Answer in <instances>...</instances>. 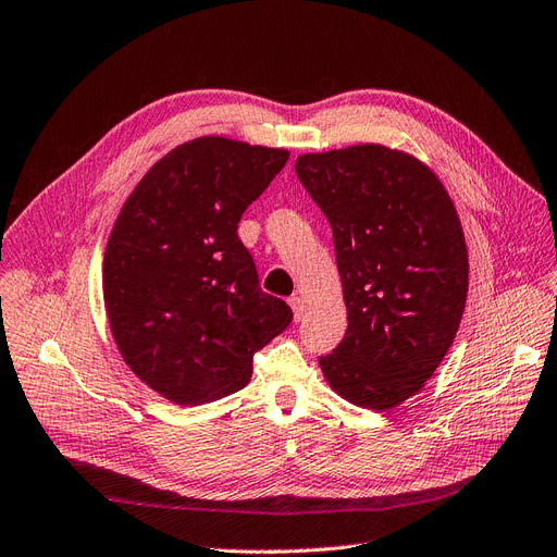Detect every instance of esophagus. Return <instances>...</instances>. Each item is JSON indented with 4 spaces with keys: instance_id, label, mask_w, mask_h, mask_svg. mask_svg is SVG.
Returning <instances> with one entry per match:
<instances>
[{
    "instance_id": "esophagus-1",
    "label": "esophagus",
    "mask_w": 557,
    "mask_h": 557,
    "mask_svg": "<svg viewBox=\"0 0 557 557\" xmlns=\"http://www.w3.org/2000/svg\"><path fill=\"white\" fill-rule=\"evenodd\" d=\"M288 305H292V309H294V319L300 321L302 319V311H305L302 298L300 296H292V298H288Z\"/></svg>"
}]
</instances>
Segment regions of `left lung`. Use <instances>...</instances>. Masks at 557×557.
Returning <instances> with one entry per match:
<instances>
[{
  "mask_svg": "<svg viewBox=\"0 0 557 557\" xmlns=\"http://www.w3.org/2000/svg\"><path fill=\"white\" fill-rule=\"evenodd\" d=\"M296 173L330 221L348 309L321 371L342 398L392 409L421 392L462 321L469 255L455 205L423 161L377 143L300 154Z\"/></svg>",
  "mask_w": 557,
  "mask_h": 557,
  "instance_id": "left-lung-1",
  "label": "left lung"
}]
</instances>
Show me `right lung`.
<instances>
[{
	"label": "right lung",
	"instance_id": "1",
	"mask_svg": "<svg viewBox=\"0 0 557 557\" xmlns=\"http://www.w3.org/2000/svg\"><path fill=\"white\" fill-rule=\"evenodd\" d=\"M286 150L223 136L177 145L129 193L113 223L102 292L125 364L165 400L202 405L244 389L252 357L292 323L261 292L236 234Z\"/></svg>",
	"mask_w": 557,
	"mask_h": 557
}]
</instances>
